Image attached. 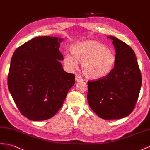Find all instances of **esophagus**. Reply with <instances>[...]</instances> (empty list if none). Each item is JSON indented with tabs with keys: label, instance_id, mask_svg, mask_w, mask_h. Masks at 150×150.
Instances as JSON below:
<instances>
[{
	"label": "esophagus",
	"instance_id": "34e87169",
	"mask_svg": "<svg viewBox=\"0 0 150 150\" xmlns=\"http://www.w3.org/2000/svg\"><path fill=\"white\" fill-rule=\"evenodd\" d=\"M75 79H76V82H78V83L83 81V78L78 74H75Z\"/></svg>",
	"mask_w": 150,
	"mask_h": 150
}]
</instances>
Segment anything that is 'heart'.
I'll return each instance as SVG.
<instances>
[{
  "label": "heart",
  "mask_w": 150,
  "mask_h": 150,
  "mask_svg": "<svg viewBox=\"0 0 150 150\" xmlns=\"http://www.w3.org/2000/svg\"><path fill=\"white\" fill-rule=\"evenodd\" d=\"M73 55L67 53L64 63L70 69L81 63V70L86 78L98 80L111 74L116 63V54L103 43L94 40L75 44L71 47Z\"/></svg>",
  "instance_id": "obj_1"
}]
</instances>
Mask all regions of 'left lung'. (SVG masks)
Listing matches in <instances>:
<instances>
[{
  "label": "left lung",
  "instance_id": "8db88e82",
  "mask_svg": "<svg viewBox=\"0 0 150 150\" xmlns=\"http://www.w3.org/2000/svg\"><path fill=\"white\" fill-rule=\"evenodd\" d=\"M116 63L105 78L88 81L87 99L90 108L104 120L120 119L132 112L139 95L142 78L133 50L114 36Z\"/></svg>",
  "mask_w": 150,
  "mask_h": 150
}]
</instances>
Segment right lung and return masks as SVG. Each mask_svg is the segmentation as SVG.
I'll return each instance as SVG.
<instances>
[{
  "label": "right lung",
  "instance_id": "obj_1",
  "mask_svg": "<svg viewBox=\"0 0 150 150\" xmlns=\"http://www.w3.org/2000/svg\"><path fill=\"white\" fill-rule=\"evenodd\" d=\"M62 38L36 37L18 47L11 61L8 85L24 116L32 121L53 117L62 106L75 83L74 74L66 72L60 60Z\"/></svg>",
  "mask_w": 150,
  "mask_h": 150
}]
</instances>
